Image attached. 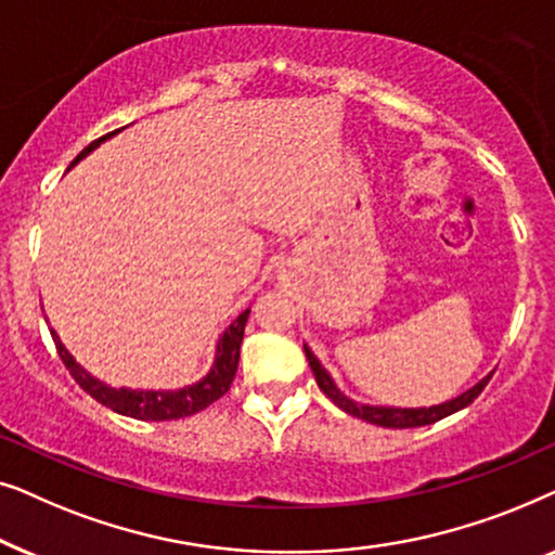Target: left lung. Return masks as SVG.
Here are the masks:
<instances>
[{"instance_id": "left-lung-1", "label": "left lung", "mask_w": 555, "mask_h": 555, "mask_svg": "<svg viewBox=\"0 0 555 555\" xmlns=\"http://www.w3.org/2000/svg\"><path fill=\"white\" fill-rule=\"evenodd\" d=\"M306 356H308V363L310 369H313V376L318 386H321V391L328 397L333 404L338 409H344L346 414L351 416H359L363 422H371V424H378V427H389V429H412V427H424V424H435L439 420H444V416H450L454 412H460V409H465L473 404V401L480 397L485 386H488L490 376H485L480 384H475L473 389H467L465 393H460L457 399L452 401H444V404H437V406H422V409H393V406H366V404H356L353 399L344 397V393L338 391V386L333 384V378L328 376V371L321 366V361L315 359L313 351L306 346Z\"/></svg>"}]
</instances>
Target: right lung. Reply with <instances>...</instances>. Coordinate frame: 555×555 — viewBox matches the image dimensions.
<instances>
[{
	"label": "right lung",
	"mask_w": 555,
	"mask_h": 555,
	"mask_svg": "<svg viewBox=\"0 0 555 555\" xmlns=\"http://www.w3.org/2000/svg\"><path fill=\"white\" fill-rule=\"evenodd\" d=\"M108 135H103V139H98L90 143V146L82 149L75 162H80L82 156L90 154V151H93L101 141L108 139ZM247 315H249V308L230 325V328L224 331V336L219 338L217 359L209 374L204 376L199 384L186 386V389L181 391H131V389H113V386H105L103 382H98V378L90 376L80 363H75V359L67 353V348L63 346V340L57 338L55 331L50 333H52V340H55L60 359L65 363V369L70 371V376L80 384V389L88 391L95 401H101L103 406L113 409V412L133 416V420H141V422H171V420H184V416L202 412V409L215 404L217 399H222L224 393L230 391L232 378L237 374L240 346H242V336H245Z\"/></svg>",
	"instance_id": "obj_1"
}]
</instances>
